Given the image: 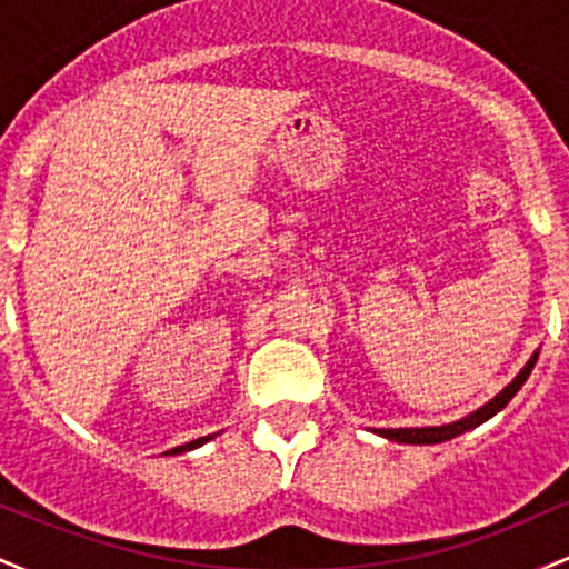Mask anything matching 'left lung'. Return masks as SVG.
I'll list each match as a JSON object with an SVG mask.
<instances>
[{
  "instance_id": "left-lung-1",
  "label": "left lung",
  "mask_w": 569,
  "mask_h": 569,
  "mask_svg": "<svg viewBox=\"0 0 569 569\" xmlns=\"http://www.w3.org/2000/svg\"><path fill=\"white\" fill-rule=\"evenodd\" d=\"M535 361H538V350L532 352V358L525 363V369H521L519 375H516L513 380L508 382L506 388H502L500 393L492 398V401L485 403L481 409L471 411L468 417H462V420L449 422V426H433V428H377L375 433L385 436V439H390V441H398V443H441V441L455 439V436L466 433V430L479 428L481 422L489 420V417H495L500 409H506L508 401H511V398L519 393L521 385L527 382V377H530Z\"/></svg>"
}]
</instances>
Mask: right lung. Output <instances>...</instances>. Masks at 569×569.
<instances>
[{"label": "right lung", "mask_w": 569, "mask_h": 569, "mask_svg": "<svg viewBox=\"0 0 569 569\" xmlns=\"http://www.w3.org/2000/svg\"><path fill=\"white\" fill-rule=\"evenodd\" d=\"M217 436V433H213ZM213 436H202V439H194V441H189V443H181V447H176V449H171V452H166V455H181V452H189V449H198V447H202V443L206 441H211Z\"/></svg>", "instance_id": "right-lung-1"}]
</instances>
